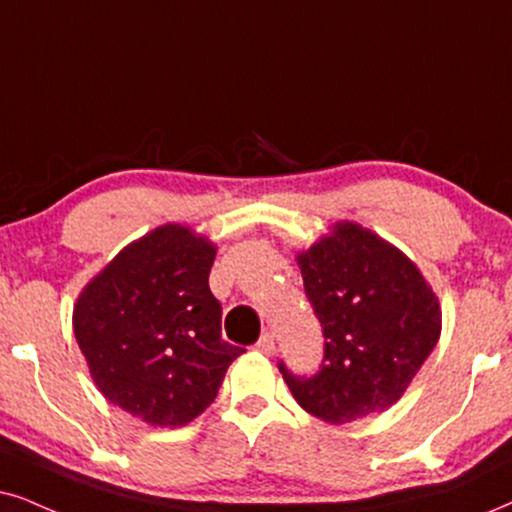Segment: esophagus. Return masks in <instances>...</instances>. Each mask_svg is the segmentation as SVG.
I'll use <instances>...</instances> for the list:
<instances>
[{
	"instance_id": "1",
	"label": "esophagus",
	"mask_w": 512,
	"mask_h": 512,
	"mask_svg": "<svg viewBox=\"0 0 512 512\" xmlns=\"http://www.w3.org/2000/svg\"><path fill=\"white\" fill-rule=\"evenodd\" d=\"M257 352H262V354H267V357H271V354L276 352V342H274V335L271 333H264L260 340H257Z\"/></svg>"
}]
</instances>
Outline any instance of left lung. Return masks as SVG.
Instances as JSON below:
<instances>
[{"label": "left lung", "instance_id": "8db88e82", "mask_svg": "<svg viewBox=\"0 0 512 512\" xmlns=\"http://www.w3.org/2000/svg\"><path fill=\"white\" fill-rule=\"evenodd\" d=\"M297 264L326 342L314 375L278 364L295 401L335 425L390 409L437 345V295L404 252L354 222L333 224Z\"/></svg>", "mask_w": 512, "mask_h": 512}]
</instances>
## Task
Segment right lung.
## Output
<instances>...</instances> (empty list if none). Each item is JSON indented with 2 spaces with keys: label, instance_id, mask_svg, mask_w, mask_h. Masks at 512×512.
<instances>
[{
  "label": "right lung",
  "instance_id": "right-lung-1",
  "mask_svg": "<svg viewBox=\"0 0 512 512\" xmlns=\"http://www.w3.org/2000/svg\"><path fill=\"white\" fill-rule=\"evenodd\" d=\"M215 255L189 226H158L122 248L75 302L73 331L96 387L158 428L200 416L245 352L222 340V304L208 283Z\"/></svg>",
  "mask_w": 512,
  "mask_h": 512
}]
</instances>
